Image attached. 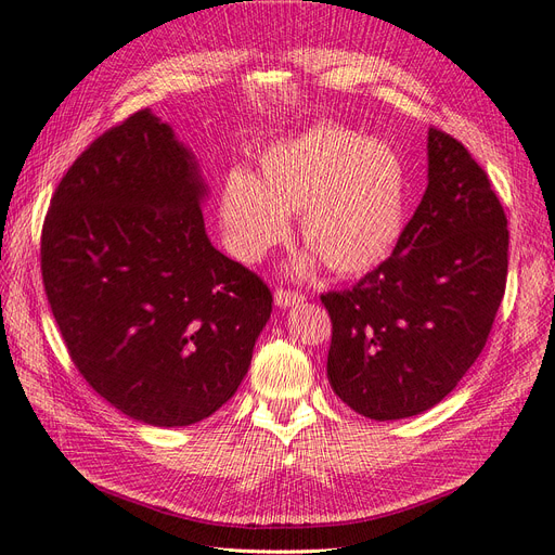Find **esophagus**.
<instances>
[{
  "label": "esophagus",
  "instance_id": "34e87169",
  "mask_svg": "<svg viewBox=\"0 0 555 555\" xmlns=\"http://www.w3.org/2000/svg\"><path fill=\"white\" fill-rule=\"evenodd\" d=\"M273 300H275V306H278V308H294V306H300V304H304L306 296H304V294H298V292L278 289V292H275V296H273Z\"/></svg>",
  "mask_w": 555,
  "mask_h": 555
}]
</instances>
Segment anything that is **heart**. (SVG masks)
<instances>
[{
	"label": "heart",
	"mask_w": 555,
	"mask_h": 555,
	"mask_svg": "<svg viewBox=\"0 0 555 555\" xmlns=\"http://www.w3.org/2000/svg\"><path fill=\"white\" fill-rule=\"evenodd\" d=\"M408 171L398 150L338 125H314L268 145L257 171H233L220 194L224 245L241 263H259L289 238L298 217L310 249L298 275L326 263L335 275H365L391 257L405 231Z\"/></svg>",
	"instance_id": "obj_1"
}]
</instances>
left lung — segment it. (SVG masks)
Wrapping results in <instances>:
<instances>
[{
	"label": "left lung",
	"mask_w": 555,
	"mask_h": 555,
	"mask_svg": "<svg viewBox=\"0 0 555 555\" xmlns=\"http://www.w3.org/2000/svg\"><path fill=\"white\" fill-rule=\"evenodd\" d=\"M428 188L393 255L354 289L322 296L326 375L375 422L422 414L453 391L489 338L509 231L491 182L449 133L428 131Z\"/></svg>",
	"instance_id": "obj_1"
}]
</instances>
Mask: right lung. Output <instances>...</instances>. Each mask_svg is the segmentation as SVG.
Wrapping results in <instances>:
<instances>
[{
	"label": "right lung",
	"instance_id": "add662e5",
	"mask_svg": "<svg viewBox=\"0 0 555 555\" xmlns=\"http://www.w3.org/2000/svg\"><path fill=\"white\" fill-rule=\"evenodd\" d=\"M192 150L145 108L82 153L50 201L41 273L69 354L129 418L182 428L238 391L273 296L215 249Z\"/></svg>",
	"mask_w": 555,
	"mask_h": 555
}]
</instances>
